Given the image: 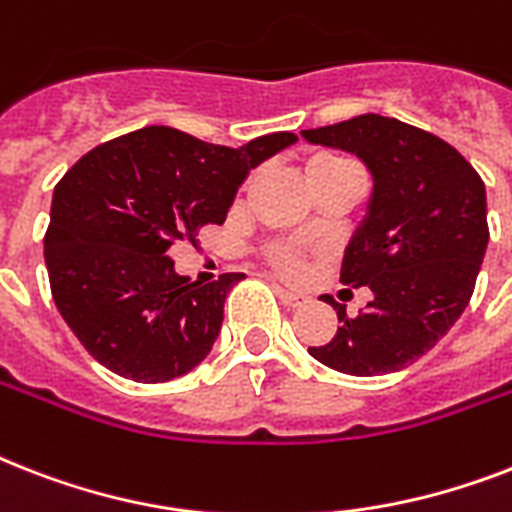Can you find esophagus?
<instances>
[{"instance_id": "34e87169", "label": "esophagus", "mask_w": 512, "mask_h": 512, "mask_svg": "<svg viewBox=\"0 0 512 512\" xmlns=\"http://www.w3.org/2000/svg\"><path fill=\"white\" fill-rule=\"evenodd\" d=\"M276 295H279V300L284 305H289V308H297V305H303L308 297L300 295V292H292V289H284V287H276Z\"/></svg>"}]
</instances>
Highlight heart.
<instances>
[{
	"instance_id": "heart-1",
	"label": "heart",
	"mask_w": 512,
	"mask_h": 512,
	"mask_svg": "<svg viewBox=\"0 0 512 512\" xmlns=\"http://www.w3.org/2000/svg\"><path fill=\"white\" fill-rule=\"evenodd\" d=\"M327 172H353L345 159H337V156H313L311 162L305 164V175H327ZM268 260L271 265H276L281 273H287V276H295V273L303 271V255H300V249L292 247V244H271L268 247Z\"/></svg>"
}]
</instances>
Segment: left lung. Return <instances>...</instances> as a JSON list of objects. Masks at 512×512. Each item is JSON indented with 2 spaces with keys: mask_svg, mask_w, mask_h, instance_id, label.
<instances>
[{
  "mask_svg": "<svg viewBox=\"0 0 512 512\" xmlns=\"http://www.w3.org/2000/svg\"><path fill=\"white\" fill-rule=\"evenodd\" d=\"M300 135L356 154L372 175L340 271L342 284L369 287L372 300L358 316L327 300L340 327L308 353L353 377L401 372L468 308L489 244L484 180L449 143L390 116L361 114Z\"/></svg>",
  "mask_w": 512,
  "mask_h": 512,
  "instance_id": "left-lung-1",
  "label": "left lung"
}]
</instances>
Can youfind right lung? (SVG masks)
Wrapping results in <instances>:
<instances>
[{
    "instance_id": "right-lung-1",
    "label": "right lung",
    "mask_w": 512,
    "mask_h": 512,
    "mask_svg": "<svg viewBox=\"0 0 512 512\" xmlns=\"http://www.w3.org/2000/svg\"><path fill=\"white\" fill-rule=\"evenodd\" d=\"M297 143L271 132L239 148L151 124L92 148L52 193L44 263L52 300L95 361L135 382H167L209 356L244 273L199 284L170 247L220 225L249 172Z\"/></svg>"
}]
</instances>
